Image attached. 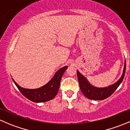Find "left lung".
<instances>
[{
  "label": "left lung",
  "mask_w": 130,
  "mask_h": 130,
  "mask_svg": "<svg viewBox=\"0 0 130 130\" xmlns=\"http://www.w3.org/2000/svg\"><path fill=\"white\" fill-rule=\"evenodd\" d=\"M125 71H126V62H125V66L122 76L117 83L108 87L97 88L89 84L86 77L82 75L77 70V79H78L80 90L82 91L84 96H86L88 99L94 100H102L106 99L111 96L116 90L119 85L121 84L123 77L125 76Z\"/></svg>",
  "instance_id": "1"
}]
</instances>
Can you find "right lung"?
<instances>
[{"instance_id":"1","label":"right lung","mask_w":130,"mask_h":130,"mask_svg":"<svg viewBox=\"0 0 130 130\" xmlns=\"http://www.w3.org/2000/svg\"><path fill=\"white\" fill-rule=\"evenodd\" d=\"M67 68L68 67L66 66L60 68L47 84L37 89H24L13 80L21 93L27 99L36 103L45 102L53 99L57 95L60 87L61 78Z\"/></svg>"}]
</instances>
